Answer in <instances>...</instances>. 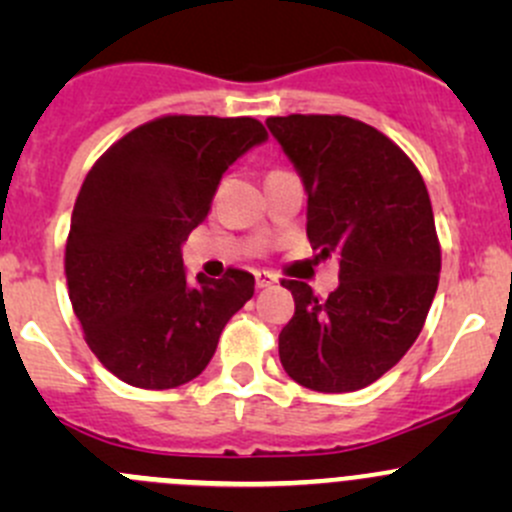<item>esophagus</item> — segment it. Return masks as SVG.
Wrapping results in <instances>:
<instances>
[{
	"instance_id": "1",
	"label": "esophagus",
	"mask_w": 512,
	"mask_h": 512,
	"mask_svg": "<svg viewBox=\"0 0 512 512\" xmlns=\"http://www.w3.org/2000/svg\"><path fill=\"white\" fill-rule=\"evenodd\" d=\"M255 285L257 289H267L275 285V277H272L270 272H255Z\"/></svg>"
}]
</instances>
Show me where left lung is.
<instances>
[{"mask_svg": "<svg viewBox=\"0 0 512 512\" xmlns=\"http://www.w3.org/2000/svg\"><path fill=\"white\" fill-rule=\"evenodd\" d=\"M267 128L307 190V237L319 257L339 255L327 299L282 280L294 317L280 361L322 394L364 389L421 334L441 272L426 183L411 158L374 126L349 116H272Z\"/></svg>", "mask_w": 512, "mask_h": 512, "instance_id": "8db88e82", "label": "left lung"}]
</instances>
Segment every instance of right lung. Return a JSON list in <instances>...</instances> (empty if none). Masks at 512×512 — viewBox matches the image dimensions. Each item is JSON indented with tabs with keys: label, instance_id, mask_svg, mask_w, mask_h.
Wrapping results in <instances>:
<instances>
[{
	"label": "right lung",
	"instance_id": "1",
	"mask_svg": "<svg viewBox=\"0 0 512 512\" xmlns=\"http://www.w3.org/2000/svg\"><path fill=\"white\" fill-rule=\"evenodd\" d=\"M265 141L247 116H163L126 133L86 175L66 240L69 299L91 352L126 384H188L255 294V277L235 267L223 280H188L180 247L208 218L225 170Z\"/></svg>",
	"mask_w": 512,
	"mask_h": 512
}]
</instances>
